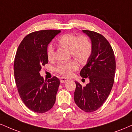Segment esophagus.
<instances>
[{
    "mask_svg": "<svg viewBox=\"0 0 132 132\" xmlns=\"http://www.w3.org/2000/svg\"><path fill=\"white\" fill-rule=\"evenodd\" d=\"M61 83H64V82H66L67 81H68V79H67L66 78H64V77H62L61 79Z\"/></svg>",
    "mask_w": 132,
    "mask_h": 132,
    "instance_id": "1",
    "label": "esophagus"
}]
</instances>
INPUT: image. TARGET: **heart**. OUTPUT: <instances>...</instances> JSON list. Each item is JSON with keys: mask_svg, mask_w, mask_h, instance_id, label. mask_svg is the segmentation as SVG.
Returning a JSON list of instances; mask_svg holds the SVG:
<instances>
[{"mask_svg": "<svg viewBox=\"0 0 132 132\" xmlns=\"http://www.w3.org/2000/svg\"><path fill=\"white\" fill-rule=\"evenodd\" d=\"M57 43L60 46L69 50L70 56L75 58L81 64L85 63L92 55V43L85 35L78 37L72 34H63L57 39ZM46 56L49 61H54V50L51 46L47 48ZM78 69V65L76 60L71 59L66 62L59 63L56 71L62 76H70Z\"/></svg>", "mask_w": 132, "mask_h": 132, "instance_id": "b5f03b06", "label": "heart"}]
</instances>
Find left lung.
<instances>
[{"label":"left lung","instance_id":"1","mask_svg":"<svg viewBox=\"0 0 132 132\" xmlns=\"http://www.w3.org/2000/svg\"><path fill=\"white\" fill-rule=\"evenodd\" d=\"M82 32L90 37L92 45V55L80 71L81 77L89 79V83L83 87L75 81L74 100L79 108L90 113L102 106L110 95L114 81L116 59L111 46L102 34L88 30Z\"/></svg>","mask_w":132,"mask_h":132}]
</instances>
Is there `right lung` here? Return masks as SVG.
I'll list each match as a JSON object with an SVG mask.
<instances>
[{
  "label": "right lung",
  "mask_w": 132,
  "mask_h": 132,
  "mask_svg": "<svg viewBox=\"0 0 132 132\" xmlns=\"http://www.w3.org/2000/svg\"><path fill=\"white\" fill-rule=\"evenodd\" d=\"M61 30H43L24 37L16 52L14 75L21 100L29 110L43 113L53 108L56 102L60 81L53 76L44 80L39 71L48 63V44Z\"/></svg>",
  "instance_id": "right-lung-1"
}]
</instances>
